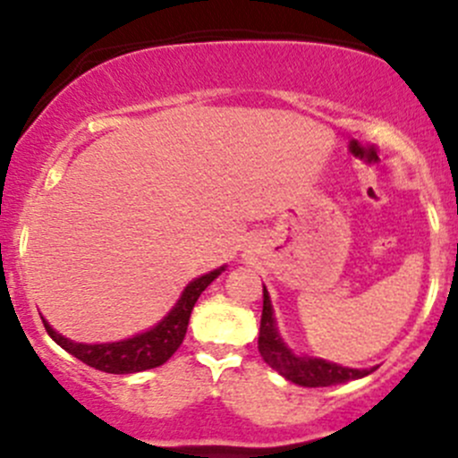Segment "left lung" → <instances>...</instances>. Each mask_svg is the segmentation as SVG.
<instances>
[{"label":"left lung","instance_id":"1","mask_svg":"<svg viewBox=\"0 0 458 458\" xmlns=\"http://www.w3.org/2000/svg\"><path fill=\"white\" fill-rule=\"evenodd\" d=\"M259 352L263 361L285 377L288 381L297 383L303 387H327L339 386V383L354 381V378L368 377L370 370H357V368H344L339 363L326 361V359L308 357V354H294L281 339L276 330L275 312H272L270 294L263 285V312H261V327H259Z\"/></svg>","mask_w":458,"mask_h":458}]
</instances>
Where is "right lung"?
I'll return each mask as SVG.
<instances>
[{"instance_id":"right-lung-1","label":"right lung","mask_w":458,"mask_h":458,"mask_svg":"<svg viewBox=\"0 0 458 458\" xmlns=\"http://www.w3.org/2000/svg\"><path fill=\"white\" fill-rule=\"evenodd\" d=\"M224 270L225 266H221L216 270L208 272V275L192 279L183 288L182 297L177 299V303H174L168 315L161 318L157 326H152L150 330L131 336V339L113 341V344H75V341L55 332L46 318H41V321H44L46 332H48L55 344L62 345L68 354H72V357H77L86 366L95 368V370L108 374H135L150 370V368L164 366L177 352L183 336H186L188 321H191V312L195 308L197 299Z\"/></svg>"}]
</instances>
